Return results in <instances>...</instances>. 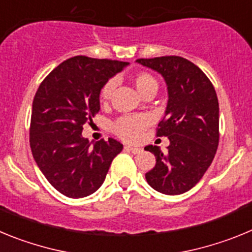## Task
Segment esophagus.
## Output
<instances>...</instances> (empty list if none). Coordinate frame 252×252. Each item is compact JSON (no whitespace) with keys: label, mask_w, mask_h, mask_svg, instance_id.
I'll use <instances>...</instances> for the list:
<instances>
[{"label":"esophagus","mask_w":252,"mask_h":252,"mask_svg":"<svg viewBox=\"0 0 252 252\" xmlns=\"http://www.w3.org/2000/svg\"><path fill=\"white\" fill-rule=\"evenodd\" d=\"M125 149L128 151H131L132 154H139L140 151H141V149L136 148V146H125Z\"/></svg>","instance_id":"34e87169"}]
</instances>
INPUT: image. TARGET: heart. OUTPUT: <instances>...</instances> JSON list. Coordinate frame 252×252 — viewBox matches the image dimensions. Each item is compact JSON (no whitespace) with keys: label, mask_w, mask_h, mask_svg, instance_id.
<instances>
[{"label":"heart","mask_w":252,"mask_h":252,"mask_svg":"<svg viewBox=\"0 0 252 252\" xmlns=\"http://www.w3.org/2000/svg\"><path fill=\"white\" fill-rule=\"evenodd\" d=\"M132 81L141 95L146 94L151 91H158L157 79L149 73H137L133 77ZM115 86L116 82L111 79L102 87L101 94H99L101 102L104 103L111 98ZM146 125H148V119L145 116H126V117H121L120 120H117V122L113 125V130L121 139L126 140V141H135V140L139 139L140 133Z\"/></svg>","instance_id":"b5f03b06"}]
</instances>
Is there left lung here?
Segmentation results:
<instances>
[{"mask_svg":"<svg viewBox=\"0 0 252 252\" xmlns=\"http://www.w3.org/2000/svg\"><path fill=\"white\" fill-rule=\"evenodd\" d=\"M136 63L159 73L168 88V104L157 135L168 136L170 145L164 153L158 146H146L157 164L145 178L162 194H183L202 179L217 151V94L207 75L184 58L137 59Z\"/></svg>","mask_w":252,"mask_h":252,"instance_id":"left-lung-1","label":"left lung"}]
</instances>
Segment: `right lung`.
Returning <instances> with one entry per match:
<instances>
[{"instance_id":"obj_1","label":"right lung","mask_w":252,"mask_h":252,"mask_svg":"<svg viewBox=\"0 0 252 252\" xmlns=\"http://www.w3.org/2000/svg\"><path fill=\"white\" fill-rule=\"evenodd\" d=\"M128 65L126 62L74 57L50 72L32 102L30 146L49 183L69 198H83L103 184L113 158L122 151L115 139L92 142L82 131L99 111L102 87Z\"/></svg>"}]
</instances>
